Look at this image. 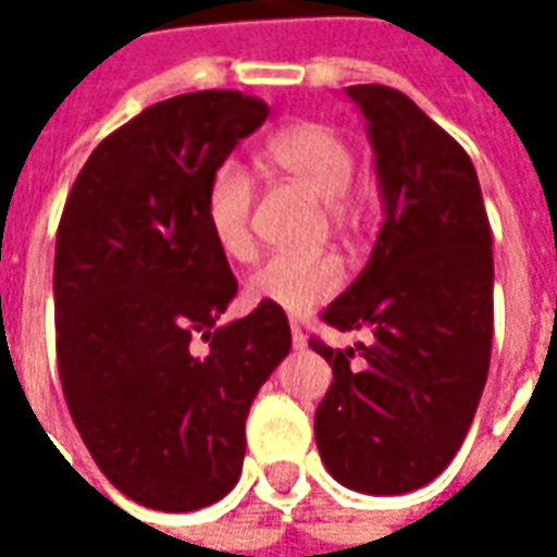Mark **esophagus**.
Here are the masks:
<instances>
[{
  "instance_id": "34e87169",
  "label": "esophagus",
  "mask_w": 557,
  "mask_h": 557,
  "mask_svg": "<svg viewBox=\"0 0 557 557\" xmlns=\"http://www.w3.org/2000/svg\"><path fill=\"white\" fill-rule=\"evenodd\" d=\"M290 341H294V347H297V350H304V347H307V334H304V329H300V322H294V319H290Z\"/></svg>"
}]
</instances>
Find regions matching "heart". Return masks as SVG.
Wrapping results in <instances>:
<instances>
[{
    "label": "heart",
    "instance_id": "b5f03b06",
    "mask_svg": "<svg viewBox=\"0 0 557 557\" xmlns=\"http://www.w3.org/2000/svg\"><path fill=\"white\" fill-rule=\"evenodd\" d=\"M263 161L325 201L334 228H344L356 216L347 188L354 180V151L332 126L297 120L275 129L263 145ZM250 201L253 188L245 170L235 161L220 163L203 191V220L213 245L228 260H247L253 253ZM341 282L344 269L329 253H275L247 275V297L285 312H307L329 300Z\"/></svg>",
    "mask_w": 557,
    "mask_h": 557
}]
</instances>
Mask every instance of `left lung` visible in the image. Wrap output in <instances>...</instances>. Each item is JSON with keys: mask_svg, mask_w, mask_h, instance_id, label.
Wrapping results in <instances>:
<instances>
[{"mask_svg": "<svg viewBox=\"0 0 557 557\" xmlns=\"http://www.w3.org/2000/svg\"><path fill=\"white\" fill-rule=\"evenodd\" d=\"M369 123L384 225L372 257L322 319L369 329L332 350L315 446L334 481L369 496L412 493L459 453L493 347V232L474 163L391 86H347Z\"/></svg>", "mask_w": 557, "mask_h": 557, "instance_id": "1", "label": "left lung"}]
</instances>
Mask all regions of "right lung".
<instances>
[{"mask_svg":"<svg viewBox=\"0 0 557 557\" xmlns=\"http://www.w3.org/2000/svg\"><path fill=\"white\" fill-rule=\"evenodd\" d=\"M267 117L228 89L145 108L89 154L58 223L64 399L101 474L145 508L195 511L238 483L250 403L290 350L272 304L220 325L238 282L203 220L213 170Z\"/></svg>","mask_w":557,"mask_h":557,"instance_id":"obj_1","label":"right lung"}]
</instances>
